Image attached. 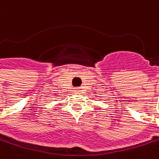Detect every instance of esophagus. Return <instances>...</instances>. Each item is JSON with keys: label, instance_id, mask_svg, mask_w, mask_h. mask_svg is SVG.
Instances as JSON below:
<instances>
[{"label": "esophagus", "instance_id": "esophagus-1", "mask_svg": "<svg viewBox=\"0 0 159 159\" xmlns=\"http://www.w3.org/2000/svg\"><path fill=\"white\" fill-rule=\"evenodd\" d=\"M76 91H78V90H76Z\"/></svg>", "mask_w": 159, "mask_h": 159}]
</instances>
